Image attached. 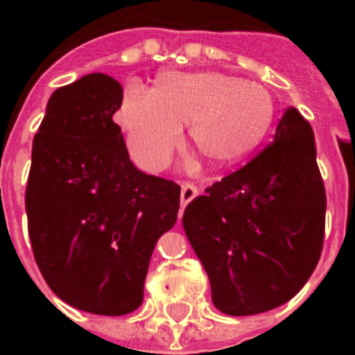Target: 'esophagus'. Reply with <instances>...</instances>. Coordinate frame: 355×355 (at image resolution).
I'll return each mask as SVG.
<instances>
[{
    "label": "esophagus",
    "instance_id": "34e87169",
    "mask_svg": "<svg viewBox=\"0 0 355 355\" xmlns=\"http://www.w3.org/2000/svg\"><path fill=\"white\" fill-rule=\"evenodd\" d=\"M197 195H199V189L195 188L193 184H184L182 189H180V206L184 208L186 205H189Z\"/></svg>",
    "mask_w": 355,
    "mask_h": 355
}]
</instances>
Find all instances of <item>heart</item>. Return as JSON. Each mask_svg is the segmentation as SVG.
I'll use <instances>...</instances> for the list:
<instances>
[{"mask_svg": "<svg viewBox=\"0 0 355 355\" xmlns=\"http://www.w3.org/2000/svg\"><path fill=\"white\" fill-rule=\"evenodd\" d=\"M275 101L263 86L221 71H166L149 96L127 90L116 119L139 167L158 171L180 144L210 167L236 166L258 149L275 123Z\"/></svg>", "mask_w": 355, "mask_h": 355, "instance_id": "b5f03b06", "label": "heart"}]
</instances>
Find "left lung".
I'll return each mask as SVG.
<instances>
[{"instance_id":"obj_1","label":"left lung","mask_w":355,"mask_h":355,"mask_svg":"<svg viewBox=\"0 0 355 355\" xmlns=\"http://www.w3.org/2000/svg\"><path fill=\"white\" fill-rule=\"evenodd\" d=\"M324 216L313 128L291 107L267 149L184 210L214 306L241 317L291 300L319 263Z\"/></svg>"}]
</instances>
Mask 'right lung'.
Listing matches in <instances>:
<instances>
[{
  "label": "right lung",
  "instance_id": "add662e5",
  "mask_svg": "<svg viewBox=\"0 0 355 355\" xmlns=\"http://www.w3.org/2000/svg\"><path fill=\"white\" fill-rule=\"evenodd\" d=\"M123 88L88 73L51 94L33 139L29 237L53 293L77 309L139 308L150 256L177 223L180 186L136 169L112 116Z\"/></svg>",
  "mask_w": 355,
  "mask_h": 355
}]
</instances>
